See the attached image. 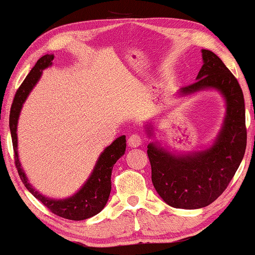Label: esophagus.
<instances>
[{
	"label": "esophagus",
	"mask_w": 255,
	"mask_h": 255,
	"mask_svg": "<svg viewBox=\"0 0 255 255\" xmlns=\"http://www.w3.org/2000/svg\"><path fill=\"white\" fill-rule=\"evenodd\" d=\"M128 145L131 147H138L139 145H142L143 143V138L139 136V134H131L128 139Z\"/></svg>",
	"instance_id": "esophagus-1"
}]
</instances>
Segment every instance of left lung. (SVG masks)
I'll return each mask as SVG.
<instances>
[{
  "instance_id": "obj_1",
  "label": "left lung",
  "mask_w": 255,
  "mask_h": 255,
  "mask_svg": "<svg viewBox=\"0 0 255 255\" xmlns=\"http://www.w3.org/2000/svg\"><path fill=\"white\" fill-rule=\"evenodd\" d=\"M203 65L196 81L182 87L180 97L215 90L224 97L226 115L214 143L200 151L178 153L162 146L158 140L147 144L151 180L162 200L174 208L199 209L224 193L243 161L247 144L244 93L237 78L221 59L202 49ZM147 123V137L153 136Z\"/></svg>"
}]
</instances>
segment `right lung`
<instances>
[{
  "mask_svg": "<svg viewBox=\"0 0 255 255\" xmlns=\"http://www.w3.org/2000/svg\"><path fill=\"white\" fill-rule=\"evenodd\" d=\"M53 59H54L53 54L41 56L15 94L14 102H12L10 109V116H9V128H10L12 147H14L15 152V165H16L18 175H20L24 187L29 190V193H31L34 197L41 201L43 206H46L51 210L53 214L61 216L64 219L73 220V221H81V220L90 219L98 214L108 203L110 193H111V174L113 165L125 153L127 139H125V136H121L116 138V140H113L111 145L105 147V150L100 153L90 177L81 185V188L77 193L67 197V199L55 200L47 197L45 195L40 194L28 182L26 172L21 168L20 159H18L17 122L24 102H26L31 90L35 87L37 81L40 80L42 71L52 66Z\"/></svg>",
  "mask_w": 255,
  "mask_h": 255,
  "instance_id": "1",
  "label": "right lung"
}]
</instances>
